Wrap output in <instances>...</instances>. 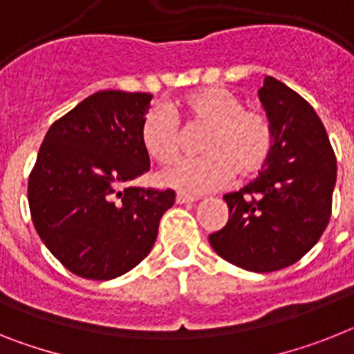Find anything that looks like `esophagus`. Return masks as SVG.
Wrapping results in <instances>:
<instances>
[{
    "mask_svg": "<svg viewBox=\"0 0 354 354\" xmlns=\"http://www.w3.org/2000/svg\"><path fill=\"white\" fill-rule=\"evenodd\" d=\"M198 200L196 196H189V194H183V192H178L176 194V203L183 205V203H194Z\"/></svg>",
    "mask_w": 354,
    "mask_h": 354,
    "instance_id": "esophagus-1",
    "label": "esophagus"
}]
</instances>
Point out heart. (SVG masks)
I'll list each match as a JSON object with an SVG mask.
<instances>
[{"label": "heart", "instance_id": "1", "mask_svg": "<svg viewBox=\"0 0 354 354\" xmlns=\"http://www.w3.org/2000/svg\"><path fill=\"white\" fill-rule=\"evenodd\" d=\"M176 118L191 129H205L203 156L183 160L160 174V183L189 194L216 191L236 174L255 176L266 165L273 147L272 120L263 109L245 108L239 95L209 86L185 95L167 108H151L140 124L142 147L149 158L171 163L180 156L183 133Z\"/></svg>", "mask_w": 354, "mask_h": 354}]
</instances>
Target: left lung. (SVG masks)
I'll return each mask as SVG.
<instances>
[{
	"instance_id": "left-lung-1",
	"label": "left lung",
	"mask_w": 354,
	"mask_h": 354,
	"mask_svg": "<svg viewBox=\"0 0 354 354\" xmlns=\"http://www.w3.org/2000/svg\"><path fill=\"white\" fill-rule=\"evenodd\" d=\"M273 147L259 176L223 196L228 223L209 236L214 252L248 272L292 266L317 245L331 218L337 158L310 102L273 77L259 90Z\"/></svg>"
}]
</instances>
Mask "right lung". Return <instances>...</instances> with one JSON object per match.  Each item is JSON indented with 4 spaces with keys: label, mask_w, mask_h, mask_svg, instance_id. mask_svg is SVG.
Segmentation results:
<instances>
[{
    "label": "right lung",
    "mask_w": 354,
    "mask_h": 354,
    "mask_svg": "<svg viewBox=\"0 0 354 354\" xmlns=\"http://www.w3.org/2000/svg\"><path fill=\"white\" fill-rule=\"evenodd\" d=\"M151 93L104 90L55 120L28 178L34 227L79 277H120L153 248L174 191L126 187L149 171L140 124Z\"/></svg>",
    "instance_id": "right-lung-1"
}]
</instances>
